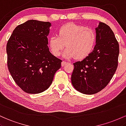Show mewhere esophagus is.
<instances>
[{
	"label": "esophagus",
	"mask_w": 126,
	"mask_h": 126,
	"mask_svg": "<svg viewBox=\"0 0 126 126\" xmlns=\"http://www.w3.org/2000/svg\"><path fill=\"white\" fill-rule=\"evenodd\" d=\"M67 63L66 61H63V62H62V63H61V65H62V67H63V66L65 65L66 64V63Z\"/></svg>",
	"instance_id": "esophagus-1"
}]
</instances>
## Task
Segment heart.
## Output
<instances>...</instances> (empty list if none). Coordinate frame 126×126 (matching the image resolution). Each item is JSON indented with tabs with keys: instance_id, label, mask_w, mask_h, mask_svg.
Listing matches in <instances>:
<instances>
[{
	"instance_id": "heart-1",
	"label": "heart",
	"mask_w": 126,
	"mask_h": 126,
	"mask_svg": "<svg viewBox=\"0 0 126 126\" xmlns=\"http://www.w3.org/2000/svg\"><path fill=\"white\" fill-rule=\"evenodd\" d=\"M96 40V32L90 28L68 23L59 28L58 36L52 35L49 39V46L55 56L60 55L65 46L67 47L63 56L66 58L74 57L83 59L94 49Z\"/></svg>"
}]
</instances>
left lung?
<instances>
[{
  "mask_svg": "<svg viewBox=\"0 0 126 126\" xmlns=\"http://www.w3.org/2000/svg\"><path fill=\"white\" fill-rule=\"evenodd\" d=\"M94 50L81 61L73 63L71 83L75 89L86 94H95L108 84L116 71L119 45L111 28L99 22L95 29Z\"/></svg>",
  "mask_w": 126,
  "mask_h": 126,
  "instance_id": "obj_1",
  "label": "left lung"
}]
</instances>
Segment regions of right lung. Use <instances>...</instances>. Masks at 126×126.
I'll return each instance as SVG.
<instances>
[{"instance_id": "obj_1", "label": "right lung", "mask_w": 126, "mask_h": 126, "mask_svg": "<svg viewBox=\"0 0 126 126\" xmlns=\"http://www.w3.org/2000/svg\"><path fill=\"white\" fill-rule=\"evenodd\" d=\"M49 22L28 20L18 25L6 45L8 67L16 84L25 92H43L51 85L62 61L52 54L47 37Z\"/></svg>"}]
</instances>
